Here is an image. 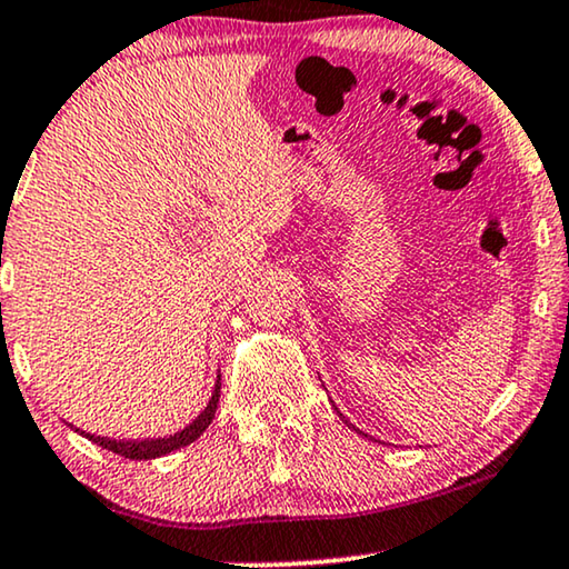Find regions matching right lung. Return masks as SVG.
Returning <instances> with one entry per match:
<instances>
[{
    "instance_id": "add662e5",
    "label": "right lung",
    "mask_w": 569,
    "mask_h": 569,
    "mask_svg": "<svg viewBox=\"0 0 569 569\" xmlns=\"http://www.w3.org/2000/svg\"><path fill=\"white\" fill-rule=\"evenodd\" d=\"M219 397H221V376H219V379H216L213 395H211V399H208L206 410L198 415V418L190 422L188 428H182L180 433H174V436L147 438V441H113V438H100V436H92V433H84V436L90 438V441L98 443V446L108 448V451L123 456V459H136V461L157 459V456H164V453H170V451H178V448H182V446L193 443L196 438L201 436L203 430L211 426V420L216 418V407H219Z\"/></svg>"
}]
</instances>
